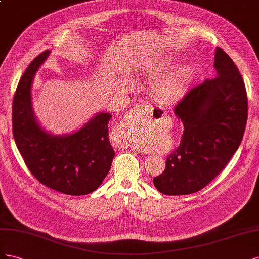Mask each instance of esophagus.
Segmentation results:
<instances>
[{
	"label": "esophagus",
	"mask_w": 259,
	"mask_h": 259,
	"mask_svg": "<svg viewBox=\"0 0 259 259\" xmlns=\"http://www.w3.org/2000/svg\"><path fill=\"white\" fill-rule=\"evenodd\" d=\"M153 107L150 104H139L136 105L134 108H131L129 112L125 114V116L123 117V119L120 122L119 128H118V132H124V130L127 129L128 125L134 122L136 120H139L140 118L145 117V118H151L153 115ZM122 145H127L125 143H122ZM121 145V146H122ZM132 150H135L137 152H143L142 150H140L139 147H135L131 146Z\"/></svg>",
	"instance_id": "34e87169"
}]
</instances>
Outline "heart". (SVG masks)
<instances>
[{"label": "heart", "instance_id": "1", "mask_svg": "<svg viewBox=\"0 0 259 259\" xmlns=\"http://www.w3.org/2000/svg\"><path fill=\"white\" fill-rule=\"evenodd\" d=\"M193 75L194 68L190 65H184L157 81L153 87V93L160 100L179 99L193 78ZM130 142L137 146H143V143L137 139H131Z\"/></svg>", "mask_w": 259, "mask_h": 259}]
</instances>
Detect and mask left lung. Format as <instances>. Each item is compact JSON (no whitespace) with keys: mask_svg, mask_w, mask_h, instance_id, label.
I'll return each mask as SVG.
<instances>
[{"mask_svg":"<svg viewBox=\"0 0 259 259\" xmlns=\"http://www.w3.org/2000/svg\"><path fill=\"white\" fill-rule=\"evenodd\" d=\"M217 77L190 89L175 114L183 123L179 146L153 179L166 195L202 190L224 170L240 146L247 121V93L236 65L226 52L215 53Z\"/></svg>","mask_w":259,"mask_h":259,"instance_id":"1","label":"left lung"}]
</instances>
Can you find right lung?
<instances>
[{"instance_id":"1","label":"right lung","mask_w":259,"mask_h":259,"mask_svg":"<svg viewBox=\"0 0 259 259\" xmlns=\"http://www.w3.org/2000/svg\"><path fill=\"white\" fill-rule=\"evenodd\" d=\"M50 51L36 56L21 76L13 99V136L26 166L44 186L68 195L97 190L112 166L108 140L112 115L100 113L69 136H51L36 122L31 106L34 73Z\"/></svg>"}]
</instances>
